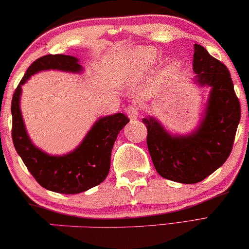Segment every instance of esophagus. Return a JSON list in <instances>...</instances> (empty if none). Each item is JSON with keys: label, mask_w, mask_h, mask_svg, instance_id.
Here are the masks:
<instances>
[{"label": "esophagus", "mask_w": 249, "mask_h": 249, "mask_svg": "<svg viewBox=\"0 0 249 249\" xmlns=\"http://www.w3.org/2000/svg\"><path fill=\"white\" fill-rule=\"evenodd\" d=\"M126 113L128 115V118L129 120H135L139 116V109H137L136 106H128L127 108H126Z\"/></svg>", "instance_id": "34e87169"}]
</instances>
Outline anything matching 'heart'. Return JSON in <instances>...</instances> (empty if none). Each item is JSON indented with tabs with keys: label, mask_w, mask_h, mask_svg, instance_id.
<instances>
[{
	"label": "heart",
	"mask_w": 249,
	"mask_h": 249,
	"mask_svg": "<svg viewBox=\"0 0 249 249\" xmlns=\"http://www.w3.org/2000/svg\"><path fill=\"white\" fill-rule=\"evenodd\" d=\"M159 53L158 50L155 49H145V50H140L137 51L136 54H135V58L136 60L141 62V64L144 65V66H151L153 65L155 61L159 59ZM170 65H173V62L171 61L170 62Z\"/></svg>",
	"instance_id": "b5f03b06"
}]
</instances>
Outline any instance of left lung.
<instances>
[{
    "label": "left lung",
    "instance_id": "obj_1",
    "mask_svg": "<svg viewBox=\"0 0 249 249\" xmlns=\"http://www.w3.org/2000/svg\"><path fill=\"white\" fill-rule=\"evenodd\" d=\"M192 69L198 87H210L199 125L187 134H172L154 116L143 118L147 147L161 177L192 184L206 179L231 154L240 121V104L227 67L195 44Z\"/></svg>",
    "mask_w": 249,
    "mask_h": 249
}]
</instances>
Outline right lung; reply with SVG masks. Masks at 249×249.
I'll use <instances>...</instances> for the list:
<instances>
[{
  "label": "right lung",
  "instance_id": "add662e5",
  "mask_svg": "<svg viewBox=\"0 0 249 249\" xmlns=\"http://www.w3.org/2000/svg\"><path fill=\"white\" fill-rule=\"evenodd\" d=\"M44 70L81 73L84 68L79 59L66 54L43 55L29 67L14 91L11 105L14 147L41 187L58 194H80L106 179L114 142L129 120L123 113L99 117L79 145L69 153L53 155L42 151L30 139L22 117L20 101L22 86L31 76Z\"/></svg>",
  "mask_w": 249,
  "mask_h": 249
}]
</instances>
